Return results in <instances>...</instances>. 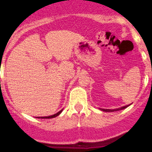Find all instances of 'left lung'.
<instances>
[{
	"instance_id": "8db88e82",
	"label": "left lung",
	"mask_w": 152,
	"mask_h": 152,
	"mask_svg": "<svg viewBox=\"0 0 152 152\" xmlns=\"http://www.w3.org/2000/svg\"><path fill=\"white\" fill-rule=\"evenodd\" d=\"M130 105V104H129ZM129 105L127 106H124V107H122L120 108H117V109H113V110H109V109H100V110L103 111V112H114V111H118V110H123V109H126V107H128Z\"/></svg>"
}]
</instances>
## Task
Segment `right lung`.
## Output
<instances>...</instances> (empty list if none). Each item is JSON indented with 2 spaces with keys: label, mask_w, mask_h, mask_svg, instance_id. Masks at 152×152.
Instances as JSON below:
<instances>
[{
  "label": "right lung",
  "mask_w": 152,
  "mask_h": 152,
  "mask_svg": "<svg viewBox=\"0 0 152 152\" xmlns=\"http://www.w3.org/2000/svg\"><path fill=\"white\" fill-rule=\"evenodd\" d=\"M63 110H61L59 111V112H58L57 113L54 114V115H52V116H41V117H36V118H40V119H52V118H55L56 117V116H58V115H59L60 113H61V112H62Z\"/></svg>",
  "instance_id": "obj_1"
}]
</instances>
